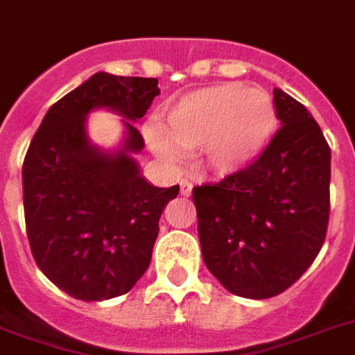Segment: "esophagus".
Here are the masks:
<instances>
[{"instance_id": "1", "label": "esophagus", "mask_w": 355, "mask_h": 355, "mask_svg": "<svg viewBox=\"0 0 355 355\" xmlns=\"http://www.w3.org/2000/svg\"><path fill=\"white\" fill-rule=\"evenodd\" d=\"M191 188H193V184L188 182V180H182V182H180V196L184 197L191 196Z\"/></svg>"}]
</instances>
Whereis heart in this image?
<instances>
[{"instance_id": "heart-1", "label": "heart", "mask_w": 355, "mask_h": 355, "mask_svg": "<svg viewBox=\"0 0 355 355\" xmlns=\"http://www.w3.org/2000/svg\"><path fill=\"white\" fill-rule=\"evenodd\" d=\"M277 112L272 96L242 83H223L186 94L173 105L166 126L147 124L154 153L178 159L184 148L202 147V164L218 175L250 167L272 141Z\"/></svg>"}]
</instances>
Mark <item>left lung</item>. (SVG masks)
Returning <instances> with one entry per match:
<instances>
[{"label": "left lung", "instance_id": "1", "mask_svg": "<svg viewBox=\"0 0 355 355\" xmlns=\"http://www.w3.org/2000/svg\"><path fill=\"white\" fill-rule=\"evenodd\" d=\"M281 128L250 167L196 186L202 261L227 291L264 300L294 285L322 250L331 153L304 104L274 89Z\"/></svg>", "mask_w": 355, "mask_h": 355}]
</instances>
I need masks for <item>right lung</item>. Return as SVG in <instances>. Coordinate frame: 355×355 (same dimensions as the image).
I'll return each mask as SVG.
<instances>
[{"label": "right lung", "mask_w": 355, "mask_h": 355, "mask_svg": "<svg viewBox=\"0 0 355 355\" xmlns=\"http://www.w3.org/2000/svg\"><path fill=\"white\" fill-rule=\"evenodd\" d=\"M156 78L96 72L51 105L35 132L21 167L24 216L37 266L69 296L102 302L132 291L150 264L164 208L178 186L156 188L130 153L145 147L125 121L117 155L93 148L85 117L94 107L141 119L158 96Z\"/></svg>", "instance_id": "obj_1"}]
</instances>
